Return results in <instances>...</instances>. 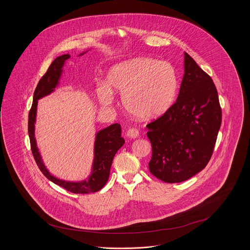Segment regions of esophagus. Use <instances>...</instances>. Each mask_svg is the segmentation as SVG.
<instances>
[{
	"instance_id": "34e87169",
	"label": "esophagus",
	"mask_w": 250,
	"mask_h": 250,
	"mask_svg": "<svg viewBox=\"0 0 250 250\" xmlns=\"http://www.w3.org/2000/svg\"><path fill=\"white\" fill-rule=\"evenodd\" d=\"M139 136H140V132L135 128L129 129L126 132V137L129 139H137V138H139Z\"/></svg>"
}]
</instances>
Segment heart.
<instances>
[{"mask_svg": "<svg viewBox=\"0 0 250 250\" xmlns=\"http://www.w3.org/2000/svg\"><path fill=\"white\" fill-rule=\"evenodd\" d=\"M107 85L97 89L104 105L113 101V93L122 94L124 109L131 115L151 120L171 107L178 83L173 67L149 57H136L113 65L107 75Z\"/></svg>", "mask_w": 250, "mask_h": 250, "instance_id": "heart-1", "label": "heart"}]
</instances>
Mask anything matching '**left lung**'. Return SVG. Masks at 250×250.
Masks as SVG:
<instances>
[{
	"mask_svg": "<svg viewBox=\"0 0 250 250\" xmlns=\"http://www.w3.org/2000/svg\"><path fill=\"white\" fill-rule=\"evenodd\" d=\"M221 124L212 78L184 53V76L176 102L148 124L152 145L150 172L166 183L187 181L210 161Z\"/></svg>",
	"mask_w": 250,
	"mask_h": 250,
	"instance_id": "obj_1",
	"label": "left lung"
}]
</instances>
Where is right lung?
<instances>
[{
	"label": "right lung",
	"mask_w": 250,
	"mask_h": 250,
	"mask_svg": "<svg viewBox=\"0 0 250 250\" xmlns=\"http://www.w3.org/2000/svg\"><path fill=\"white\" fill-rule=\"evenodd\" d=\"M89 50H86L81 53L78 57H81L87 53ZM70 59L69 54H65L58 57L50 65L45 75L40 79L34 94V102L33 106L29 113V137L31 142L32 152L34 158L36 160V165L38 166L41 172L45 175V177L55 183L56 185L65 188L73 193H89L96 192L100 190L107 182L109 176L110 167L112 164V160L116 152L121 148L125 141L121 137V127L119 124H111L100 131H98L95 135L94 147H93V162L91 167L90 174L82 181H65L62 179L57 178L52 175L50 171L46 168L40 152L38 150L36 144V111L38 100L50 95L53 93L56 88L60 84L61 78L63 73V66L66 61Z\"/></svg>",
	"instance_id": "obj_1"
}]
</instances>
